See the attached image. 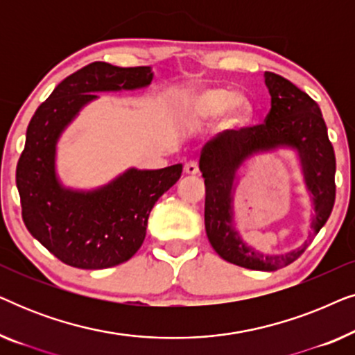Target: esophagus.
Here are the masks:
<instances>
[{"label":"esophagus","mask_w":355,"mask_h":355,"mask_svg":"<svg viewBox=\"0 0 355 355\" xmlns=\"http://www.w3.org/2000/svg\"><path fill=\"white\" fill-rule=\"evenodd\" d=\"M184 171H186V174H189V176H196V174L198 173V164L197 162H187L186 164H184Z\"/></svg>","instance_id":"obj_1"}]
</instances>
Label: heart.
Instances as JSON below:
<instances>
[{
	"label": "heart",
	"instance_id": "1",
	"mask_svg": "<svg viewBox=\"0 0 355 355\" xmlns=\"http://www.w3.org/2000/svg\"><path fill=\"white\" fill-rule=\"evenodd\" d=\"M184 113L192 121H210L223 114L221 125L227 130L242 129L250 123L254 106L245 95H234L225 87H207L192 92L184 100Z\"/></svg>",
	"mask_w": 355,
	"mask_h": 355
}]
</instances>
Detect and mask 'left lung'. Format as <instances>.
Masks as SVG:
<instances>
[{
  "label": "left lung",
  "instance_id": "left-lung-1",
  "mask_svg": "<svg viewBox=\"0 0 355 355\" xmlns=\"http://www.w3.org/2000/svg\"><path fill=\"white\" fill-rule=\"evenodd\" d=\"M265 84L271 95L265 123L220 132L202 148L198 166L205 179V231L216 254L242 268L275 271L297 260L331 215L336 197V158L318 105L275 72H265ZM278 148H291L298 153L315 215L313 232L302 246L288 254L270 256L241 241L234 227L232 196L236 171L246 159Z\"/></svg>",
  "mask_w": 355,
  "mask_h": 355
}]
</instances>
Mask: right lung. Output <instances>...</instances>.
I'll use <instances>...</instances> for the list:
<instances>
[{
	"label": "right lung",
	"instance_id": "right-lung-1",
	"mask_svg": "<svg viewBox=\"0 0 355 355\" xmlns=\"http://www.w3.org/2000/svg\"><path fill=\"white\" fill-rule=\"evenodd\" d=\"M152 67H118L95 61L66 77L38 106L27 128L16 184L27 230L62 263L103 270L128 261L140 249L152 208L179 181L182 164L135 169L94 191L62 186L56 174V145L96 92L148 87Z\"/></svg>",
	"mask_w": 355,
	"mask_h": 355
}]
</instances>
